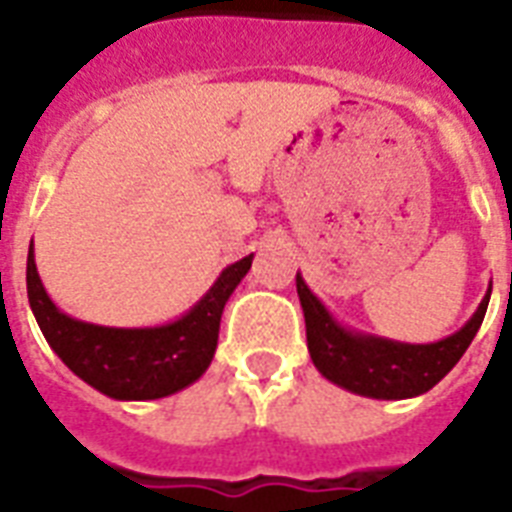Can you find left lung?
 <instances>
[{"mask_svg":"<svg viewBox=\"0 0 512 512\" xmlns=\"http://www.w3.org/2000/svg\"><path fill=\"white\" fill-rule=\"evenodd\" d=\"M297 297L303 305L305 335L313 366L337 388L356 396L401 401L428 393L441 382L468 350L489 308L492 287L476 313L454 335L436 342H401L345 327L335 313L313 295L297 273Z\"/></svg>","mask_w":512,"mask_h":512,"instance_id":"left-lung-1","label":"left lung"}]
</instances>
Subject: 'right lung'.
<instances>
[{
    "label": "right lung",
    "mask_w": 512,
    "mask_h": 512,
    "mask_svg": "<svg viewBox=\"0 0 512 512\" xmlns=\"http://www.w3.org/2000/svg\"><path fill=\"white\" fill-rule=\"evenodd\" d=\"M247 255L223 268L193 308L156 327H103L68 316L47 295L28 247V305L44 340L71 372L116 401H154L188 388L215 358L223 308L252 268Z\"/></svg>",
    "instance_id": "1"
}]
</instances>
